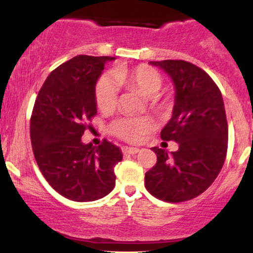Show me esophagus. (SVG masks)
Wrapping results in <instances>:
<instances>
[{
	"label": "esophagus",
	"mask_w": 253,
	"mask_h": 253,
	"mask_svg": "<svg viewBox=\"0 0 253 253\" xmlns=\"http://www.w3.org/2000/svg\"><path fill=\"white\" fill-rule=\"evenodd\" d=\"M139 151L140 150H139L138 147H128V146L123 147V152L125 153V155H126V153H129V155H135V153H138Z\"/></svg>",
	"instance_id": "obj_1"
}]
</instances>
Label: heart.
I'll list each match as a JSON object with an SVG mask.
<instances>
[{
  "instance_id": "b5f03b06",
  "label": "heart",
  "mask_w": 253,
  "mask_h": 253,
  "mask_svg": "<svg viewBox=\"0 0 253 253\" xmlns=\"http://www.w3.org/2000/svg\"><path fill=\"white\" fill-rule=\"evenodd\" d=\"M119 84L136 89L147 97L158 94L163 85V78L156 70L146 65L136 66L134 69H117L114 74H104L98 78L95 88L97 107L102 112L114 109L118 102ZM153 123L145 117H124L115 120L110 129L124 140L136 143L143 138L144 133L152 128Z\"/></svg>"
}]
</instances>
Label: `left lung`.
Here are the masks:
<instances>
[{
    "label": "left lung",
    "mask_w": 253,
    "mask_h": 253,
    "mask_svg": "<svg viewBox=\"0 0 253 253\" xmlns=\"http://www.w3.org/2000/svg\"><path fill=\"white\" fill-rule=\"evenodd\" d=\"M150 64L162 69L175 86L172 117L161 138L175 140L179 147L171 153L152 147L157 163L145 173V187L163 201H188L207 190L225 163L228 126L222 95L208 74L194 64Z\"/></svg>",
    "instance_id": "obj_1"
}]
</instances>
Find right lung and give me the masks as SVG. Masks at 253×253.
<instances>
[{"label":"right lung","mask_w":253,"mask_h":253,"mask_svg":"<svg viewBox=\"0 0 253 253\" xmlns=\"http://www.w3.org/2000/svg\"><path fill=\"white\" fill-rule=\"evenodd\" d=\"M114 57L76 56L46 78L31 118V141L38 167L48 184L77 202L102 199L114 189V167L123 152L108 140L82 143L86 120L97 113L96 83Z\"/></svg>","instance_id":"obj_1"}]
</instances>
